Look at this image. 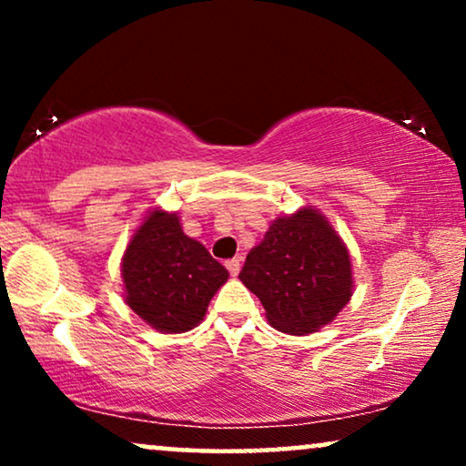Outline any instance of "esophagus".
Listing matches in <instances>:
<instances>
[{
  "instance_id": "esophagus-1",
  "label": "esophagus",
  "mask_w": 466,
  "mask_h": 466,
  "mask_svg": "<svg viewBox=\"0 0 466 466\" xmlns=\"http://www.w3.org/2000/svg\"><path fill=\"white\" fill-rule=\"evenodd\" d=\"M225 267L228 269V273H231V276H238L239 269H241V260L239 258H228Z\"/></svg>"
}]
</instances>
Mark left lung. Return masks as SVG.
I'll list each match as a JSON object with an SVG mask.
<instances>
[{"label": "left lung", "mask_w": 466, "mask_h": 466, "mask_svg": "<svg viewBox=\"0 0 466 466\" xmlns=\"http://www.w3.org/2000/svg\"><path fill=\"white\" fill-rule=\"evenodd\" d=\"M239 279L260 299L271 327L289 335L324 327L352 297L348 248L311 208L273 222Z\"/></svg>", "instance_id": "1"}]
</instances>
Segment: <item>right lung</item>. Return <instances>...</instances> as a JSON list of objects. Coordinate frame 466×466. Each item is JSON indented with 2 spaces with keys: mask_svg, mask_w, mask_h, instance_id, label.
Listing matches in <instances>:
<instances>
[{
  "mask_svg": "<svg viewBox=\"0 0 466 466\" xmlns=\"http://www.w3.org/2000/svg\"><path fill=\"white\" fill-rule=\"evenodd\" d=\"M127 305L161 333H184L206 316L228 271L203 244L184 235L177 214L155 209L123 258Z\"/></svg>",
  "mask_w": 466,
  "mask_h": 466,
  "instance_id": "add662e5",
  "label": "right lung"
}]
</instances>
